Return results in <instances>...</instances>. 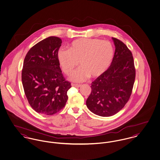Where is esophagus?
Segmentation results:
<instances>
[{
  "label": "esophagus",
  "mask_w": 160,
  "mask_h": 160,
  "mask_svg": "<svg viewBox=\"0 0 160 160\" xmlns=\"http://www.w3.org/2000/svg\"><path fill=\"white\" fill-rule=\"evenodd\" d=\"M72 87H73L79 88V87H80L81 86V85H80V84H72Z\"/></svg>",
  "instance_id": "esophagus-1"
}]
</instances>
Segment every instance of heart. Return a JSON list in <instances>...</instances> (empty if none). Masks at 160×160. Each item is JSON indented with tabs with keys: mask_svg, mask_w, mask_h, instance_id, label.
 <instances>
[{
	"mask_svg": "<svg viewBox=\"0 0 160 160\" xmlns=\"http://www.w3.org/2000/svg\"><path fill=\"white\" fill-rule=\"evenodd\" d=\"M114 49L108 41L98 38H82L72 42L70 49H60L57 53L59 66L66 75L81 67L70 77L75 82H82L90 76L95 78L105 73L111 66Z\"/></svg>",
	"mask_w": 160,
	"mask_h": 160,
	"instance_id": "obj_1",
	"label": "heart"
}]
</instances>
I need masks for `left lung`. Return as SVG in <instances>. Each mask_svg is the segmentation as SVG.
<instances>
[{
    "label": "left lung",
    "instance_id": "left-lung-1",
    "mask_svg": "<svg viewBox=\"0 0 160 160\" xmlns=\"http://www.w3.org/2000/svg\"><path fill=\"white\" fill-rule=\"evenodd\" d=\"M112 39L116 48L112 62L105 73L92 83V92L86 101L89 110L102 117L113 116L125 107L135 78L131 52L122 42Z\"/></svg>",
    "mask_w": 160,
    "mask_h": 160
}]
</instances>
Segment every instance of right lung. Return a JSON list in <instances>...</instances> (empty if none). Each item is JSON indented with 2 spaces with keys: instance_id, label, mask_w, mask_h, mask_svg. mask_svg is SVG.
Instances as JSON below:
<instances>
[{
  "instance_id": "right-lung-1",
  "label": "right lung",
  "mask_w": 160,
  "mask_h": 160,
  "mask_svg": "<svg viewBox=\"0 0 160 160\" xmlns=\"http://www.w3.org/2000/svg\"><path fill=\"white\" fill-rule=\"evenodd\" d=\"M62 40L49 37L28 51L24 59L22 81L26 98L38 113L52 115L62 109L71 84L65 80L57 59Z\"/></svg>"
}]
</instances>
